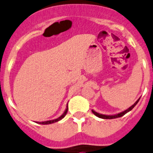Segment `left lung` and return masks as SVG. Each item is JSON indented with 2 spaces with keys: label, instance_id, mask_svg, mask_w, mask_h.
I'll use <instances>...</instances> for the list:
<instances>
[{
  "label": "left lung",
  "instance_id": "left-lung-1",
  "mask_svg": "<svg viewBox=\"0 0 153 153\" xmlns=\"http://www.w3.org/2000/svg\"><path fill=\"white\" fill-rule=\"evenodd\" d=\"M141 97H139V99L137 100L136 101V102H135L133 105H132L131 107L128 108V109H126V110H125L124 111H122L120 112V113L119 114H114V115H105V114H100V113H97V111H94L92 109L91 110V111H92V113L94 114V115L97 116V117H99V118H101V119H106V120H111V119H115V118H118V117H123V116H124L125 114H127L128 112H129L130 111H131L132 109L133 108L136 106V104L138 103V102L139 101V100H140Z\"/></svg>",
  "mask_w": 153,
  "mask_h": 153
}]
</instances>
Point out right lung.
<instances>
[{"label": "right lung", "instance_id": "obj_1", "mask_svg": "<svg viewBox=\"0 0 153 153\" xmlns=\"http://www.w3.org/2000/svg\"><path fill=\"white\" fill-rule=\"evenodd\" d=\"M67 111H68V103L67 104V108H66V109H65V111H64V112L63 114H62V115L60 116V117H59V118L55 119V120H48V121L37 122V123H36L41 124V125H49V124H52V123H56V122H58V121H59V120H62V119H63L64 117H65L66 114H67Z\"/></svg>", "mask_w": 153, "mask_h": 153}]
</instances>
